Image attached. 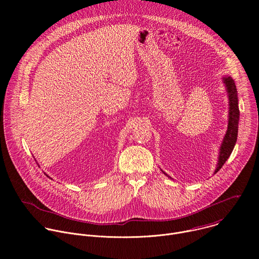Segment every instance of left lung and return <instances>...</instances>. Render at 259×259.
Here are the masks:
<instances>
[{
	"label": "left lung",
	"instance_id": "1",
	"mask_svg": "<svg viewBox=\"0 0 259 259\" xmlns=\"http://www.w3.org/2000/svg\"><path fill=\"white\" fill-rule=\"evenodd\" d=\"M225 83L228 88L229 92V100H230V119H229V126L228 131L225 136V139L223 141V144L220 146V154L219 159L217 163V168L215 170V173L219 171L226 163V161L231 156L234 146L237 141L238 137V124H239V106H238V97H237V88L235 85V81L229 77L225 78ZM166 174V173H164ZM167 175V174H166ZM170 177V176H168ZM171 178V177H170Z\"/></svg>",
	"mask_w": 259,
	"mask_h": 259
}]
</instances>
